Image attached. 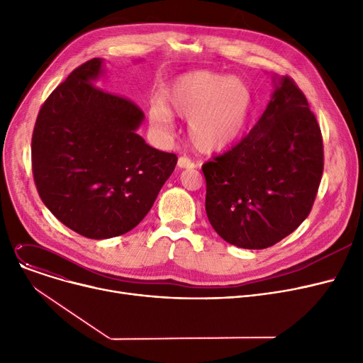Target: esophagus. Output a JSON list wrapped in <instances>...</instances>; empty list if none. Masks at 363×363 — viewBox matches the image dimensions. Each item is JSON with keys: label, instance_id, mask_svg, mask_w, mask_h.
Masks as SVG:
<instances>
[{"label": "esophagus", "instance_id": "obj_1", "mask_svg": "<svg viewBox=\"0 0 363 363\" xmlns=\"http://www.w3.org/2000/svg\"><path fill=\"white\" fill-rule=\"evenodd\" d=\"M197 164L194 163V162H191L189 160L188 157H185V156H181L179 159H178V167H181V169H194Z\"/></svg>", "mask_w": 363, "mask_h": 363}]
</instances>
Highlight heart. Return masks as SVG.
I'll use <instances>...</instances> for the list:
<instances>
[{
    "label": "heart",
    "instance_id": "obj_1",
    "mask_svg": "<svg viewBox=\"0 0 363 363\" xmlns=\"http://www.w3.org/2000/svg\"><path fill=\"white\" fill-rule=\"evenodd\" d=\"M253 108L250 86L240 78L208 70L178 74L148 104V116L166 130L174 113L188 119L193 144L201 151H219L234 144L249 125Z\"/></svg>",
    "mask_w": 363,
    "mask_h": 363
}]
</instances>
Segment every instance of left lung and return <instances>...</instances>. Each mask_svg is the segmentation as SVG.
<instances>
[{
    "label": "left lung",
    "mask_w": 363,
    "mask_h": 363,
    "mask_svg": "<svg viewBox=\"0 0 363 363\" xmlns=\"http://www.w3.org/2000/svg\"><path fill=\"white\" fill-rule=\"evenodd\" d=\"M238 145L203 164L206 213L233 245L260 250L296 231L311 213L323 170L320 128L289 76Z\"/></svg>",
    "instance_id": "obj_1"
}]
</instances>
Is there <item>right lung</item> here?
<instances>
[{"mask_svg": "<svg viewBox=\"0 0 363 363\" xmlns=\"http://www.w3.org/2000/svg\"><path fill=\"white\" fill-rule=\"evenodd\" d=\"M104 60L74 69L38 113L32 170L41 200L63 225L106 240L133 230L150 212L178 157L137 130L143 110L95 86Z\"/></svg>", "mask_w": 363, "mask_h": 363, "instance_id": "add662e5", "label": "right lung"}]
</instances>
